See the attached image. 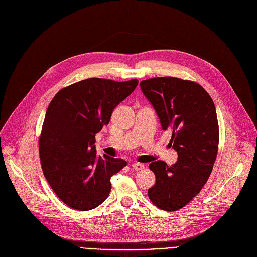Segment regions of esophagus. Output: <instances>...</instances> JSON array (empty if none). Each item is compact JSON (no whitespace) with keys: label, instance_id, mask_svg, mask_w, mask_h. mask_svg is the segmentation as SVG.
I'll return each mask as SVG.
<instances>
[{"label":"esophagus","instance_id":"34e87169","mask_svg":"<svg viewBox=\"0 0 257 257\" xmlns=\"http://www.w3.org/2000/svg\"><path fill=\"white\" fill-rule=\"evenodd\" d=\"M131 167H132V169L133 170H135V171H139V170H143L144 168H145V166L143 165V164H139V163H135V164H132L131 165Z\"/></svg>","mask_w":257,"mask_h":257}]
</instances>
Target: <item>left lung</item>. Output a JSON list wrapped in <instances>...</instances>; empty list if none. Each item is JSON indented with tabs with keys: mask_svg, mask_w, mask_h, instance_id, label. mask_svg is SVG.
I'll return each mask as SVG.
<instances>
[{
	"mask_svg": "<svg viewBox=\"0 0 257 257\" xmlns=\"http://www.w3.org/2000/svg\"><path fill=\"white\" fill-rule=\"evenodd\" d=\"M164 130L172 133L170 145L178 162L149 165L156 182L149 199L165 211H176L197 196L209 178L218 154L219 124L213 99L200 84L172 76L140 82Z\"/></svg>",
	"mask_w": 257,
	"mask_h": 257,
	"instance_id": "obj_1",
	"label": "left lung"
}]
</instances>
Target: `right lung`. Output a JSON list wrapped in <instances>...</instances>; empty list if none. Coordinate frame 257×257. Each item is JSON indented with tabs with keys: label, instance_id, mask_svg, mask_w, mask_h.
<instances>
[{
	"label": "right lung",
	"instance_id": "1",
	"mask_svg": "<svg viewBox=\"0 0 257 257\" xmlns=\"http://www.w3.org/2000/svg\"><path fill=\"white\" fill-rule=\"evenodd\" d=\"M137 85L136 78H87L60 89L49 104L39 136L40 164L51 188L69 207H98L110 192L111 176L127 165L122 158L96 156L93 144Z\"/></svg>",
	"mask_w": 257,
	"mask_h": 257
}]
</instances>
